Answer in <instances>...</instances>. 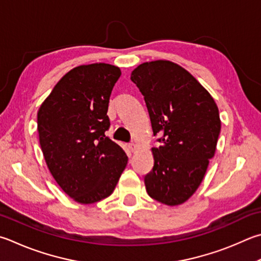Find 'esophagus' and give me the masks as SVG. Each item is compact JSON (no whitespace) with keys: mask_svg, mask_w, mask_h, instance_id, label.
<instances>
[{"mask_svg":"<svg viewBox=\"0 0 261 261\" xmlns=\"http://www.w3.org/2000/svg\"><path fill=\"white\" fill-rule=\"evenodd\" d=\"M129 148H130L131 151H136L137 150V145L134 144V143H131V144H129Z\"/></svg>","mask_w":261,"mask_h":261,"instance_id":"esophagus-1","label":"esophagus"}]
</instances>
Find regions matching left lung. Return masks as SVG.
Wrapping results in <instances>:
<instances>
[{
    "instance_id": "left-lung-1",
    "label": "left lung",
    "mask_w": 261,
    "mask_h": 261,
    "mask_svg": "<svg viewBox=\"0 0 261 261\" xmlns=\"http://www.w3.org/2000/svg\"><path fill=\"white\" fill-rule=\"evenodd\" d=\"M143 93L154 136V167L145 177L148 195L163 204L186 202L200 186L215 156L221 122L207 90L178 64L144 63L131 73Z\"/></svg>"
}]
</instances>
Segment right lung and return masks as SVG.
Returning a JSON list of instances; mask_svg holds the SVG:
<instances>
[{
	"mask_svg": "<svg viewBox=\"0 0 261 261\" xmlns=\"http://www.w3.org/2000/svg\"><path fill=\"white\" fill-rule=\"evenodd\" d=\"M121 76L114 65H81L66 73L37 112L42 153L60 188L81 204L114 192L127 156L105 136L112 90Z\"/></svg>",
	"mask_w": 261,
	"mask_h": 261,
	"instance_id": "add662e5",
	"label": "right lung"
}]
</instances>
